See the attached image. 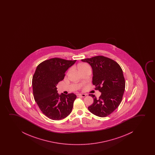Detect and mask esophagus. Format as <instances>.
<instances>
[{"label": "esophagus", "mask_w": 155, "mask_h": 155, "mask_svg": "<svg viewBox=\"0 0 155 155\" xmlns=\"http://www.w3.org/2000/svg\"><path fill=\"white\" fill-rule=\"evenodd\" d=\"M86 95L84 94H77V97H85V96H86Z\"/></svg>", "instance_id": "1"}]
</instances>
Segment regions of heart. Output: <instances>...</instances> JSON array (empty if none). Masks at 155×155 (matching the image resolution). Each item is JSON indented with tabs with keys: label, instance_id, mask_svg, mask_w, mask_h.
<instances>
[{
	"label": "heart",
	"instance_id": "obj_1",
	"mask_svg": "<svg viewBox=\"0 0 155 155\" xmlns=\"http://www.w3.org/2000/svg\"><path fill=\"white\" fill-rule=\"evenodd\" d=\"M89 68V66H88L87 64H79L78 66V68L79 71L81 70V69H83L84 68Z\"/></svg>",
	"mask_w": 155,
	"mask_h": 155
}]
</instances>
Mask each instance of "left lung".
<instances>
[{"mask_svg": "<svg viewBox=\"0 0 155 155\" xmlns=\"http://www.w3.org/2000/svg\"><path fill=\"white\" fill-rule=\"evenodd\" d=\"M89 64L93 70V84L101 93L99 98L89 94L94 102L88 108L93 114L105 117L111 114L121 103L125 87L121 67L117 62L102 55L82 59Z\"/></svg>", "mask_w": 155, "mask_h": 155, "instance_id": "1", "label": "left lung"}]
</instances>
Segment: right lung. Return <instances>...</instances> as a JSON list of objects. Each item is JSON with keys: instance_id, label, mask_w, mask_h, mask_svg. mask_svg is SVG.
<instances>
[{"instance_id": "obj_1", "label": "right lung", "mask_w": 155, "mask_h": 155, "mask_svg": "<svg viewBox=\"0 0 155 155\" xmlns=\"http://www.w3.org/2000/svg\"><path fill=\"white\" fill-rule=\"evenodd\" d=\"M76 60L58 58L39 64L32 79L34 100L42 112L49 119L60 120L70 114L77 96L74 93H58L57 85Z\"/></svg>"}]
</instances>
